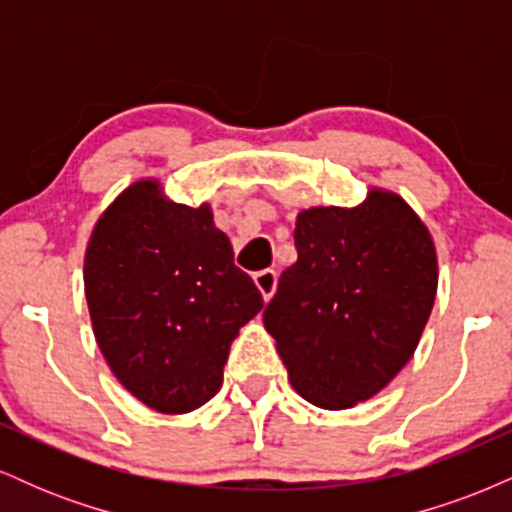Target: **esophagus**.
Segmentation results:
<instances>
[{"instance_id": "34e87169", "label": "esophagus", "mask_w": 512, "mask_h": 512, "mask_svg": "<svg viewBox=\"0 0 512 512\" xmlns=\"http://www.w3.org/2000/svg\"><path fill=\"white\" fill-rule=\"evenodd\" d=\"M252 279H255L257 291L262 293L264 301H269V298H272L274 291H276V272H274V269H262V272H257L255 276H252Z\"/></svg>"}]
</instances>
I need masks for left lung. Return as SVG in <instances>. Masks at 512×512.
<instances>
[{"instance_id": "left-lung-1", "label": "left lung", "mask_w": 512, "mask_h": 512, "mask_svg": "<svg viewBox=\"0 0 512 512\" xmlns=\"http://www.w3.org/2000/svg\"><path fill=\"white\" fill-rule=\"evenodd\" d=\"M298 260L264 310L291 387L320 409L378 395L414 356L438 291L426 223L397 192L296 216Z\"/></svg>"}]
</instances>
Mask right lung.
I'll return each mask as SVG.
<instances>
[{
	"mask_svg": "<svg viewBox=\"0 0 512 512\" xmlns=\"http://www.w3.org/2000/svg\"><path fill=\"white\" fill-rule=\"evenodd\" d=\"M84 291L117 383L161 414L219 392L231 342L264 305L209 204L173 202L158 178L134 180L98 216Z\"/></svg>",
	"mask_w": 512,
	"mask_h": 512,
	"instance_id": "right-lung-1",
	"label": "right lung"
}]
</instances>
